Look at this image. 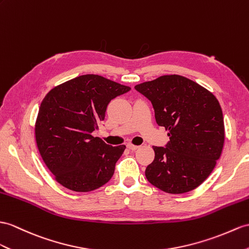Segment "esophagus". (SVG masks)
Here are the masks:
<instances>
[{"mask_svg":"<svg viewBox=\"0 0 249 249\" xmlns=\"http://www.w3.org/2000/svg\"><path fill=\"white\" fill-rule=\"evenodd\" d=\"M126 147H128L130 150H133V151H134V150H137V149L139 148V145H135V144H132V143H128V144H126Z\"/></svg>","mask_w":249,"mask_h":249,"instance_id":"esophagus-1","label":"esophagus"}]
</instances>
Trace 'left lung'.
I'll list each match as a JSON object with an SVG mask.
<instances>
[{
	"label": "left lung",
	"instance_id": "left-lung-1",
	"mask_svg": "<svg viewBox=\"0 0 249 249\" xmlns=\"http://www.w3.org/2000/svg\"><path fill=\"white\" fill-rule=\"evenodd\" d=\"M151 101L156 123L170 138L166 147H153L154 160L145 168L149 183L171 195L201 185L220 159L225 129L215 96L179 75H165L135 86Z\"/></svg>",
	"mask_w": 249,
	"mask_h": 249
}]
</instances>
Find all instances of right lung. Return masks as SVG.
Wrapping results in <instances>:
<instances>
[{"label":"right lung","mask_w":249,"mask_h":249,"mask_svg":"<svg viewBox=\"0 0 249 249\" xmlns=\"http://www.w3.org/2000/svg\"><path fill=\"white\" fill-rule=\"evenodd\" d=\"M131 89L99 75H82L54 87L42 100L36 120V142L42 160L60 185L89 192L107 184L124 144L112 147L92 133L107 107Z\"/></svg>","instance_id":"right-lung-1"}]
</instances>
